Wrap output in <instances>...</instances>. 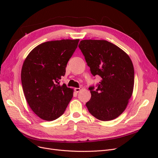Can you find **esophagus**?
Masks as SVG:
<instances>
[{"instance_id": "1", "label": "esophagus", "mask_w": 158, "mask_h": 158, "mask_svg": "<svg viewBox=\"0 0 158 158\" xmlns=\"http://www.w3.org/2000/svg\"><path fill=\"white\" fill-rule=\"evenodd\" d=\"M82 89V88H81V87H80V88H74V91L75 92H76V93H78V92H80L81 90Z\"/></svg>"}]
</instances>
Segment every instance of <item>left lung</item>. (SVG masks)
<instances>
[{
  "label": "left lung",
  "instance_id": "1",
  "mask_svg": "<svg viewBox=\"0 0 158 158\" xmlns=\"http://www.w3.org/2000/svg\"><path fill=\"white\" fill-rule=\"evenodd\" d=\"M91 73L101 81L89 88V112L103 121L116 118L125 111L132 96L135 70L130 57L118 47L106 40H85L78 45Z\"/></svg>",
  "mask_w": 158,
  "mask_h": 158
}]
</instances>
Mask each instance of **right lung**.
I'll use <instances>...</instances> for the list:
<instances>
[{
	"label": "right lung",
	"instance_id": "right-lung-1",
	"mask_svg": "<svg viewBox=\"0 0 158 158\" xmlns=\"http://www.w3.org/2000/svg\"><path fill=\"white\" fill-rule=\"evenodd\" d=\"M79 40L47 41L37 45L23 64L21 80L26 101L32 111L45 121L63 114L73 96V89L60 79Z\"/></svg>",
	"mask_w": 158,
	"mask_h": 158
}]
</instances>
